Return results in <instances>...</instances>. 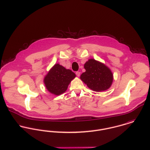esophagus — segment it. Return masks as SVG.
<instances>
[{
	"label": "esophagus",
	"mask_w": 150,
	"mask_h": 150,
	"mask_svg": "<svg viewBox=\"0 0 150 150\" xmlns=\"http://www.w3.org/2000/svg\"><path fill=\"white\" fill-rule=\"evenodd\" d=\"M76 76H77V77H80V72L77 71V72L76 73Z\"/></svg>",
	"instance_id": "esophagus-1"
}]
</instances>
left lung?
I'll use <instances>...</instances> for the list:
<instances>
[{"mask_svg":"<svg viewBox=\"0 0 150 150\" xmlns=\"http://www.w3.org/2000/svg\"><path fill=\"white\" fill-rule=\"evenodd\" d=\"M86 71L80 76V79L87 87L94 91L108 89L113 81L111 70L104 64L93 59H89L84 66Z\"/></svg>","mask_w":150,"mask_h":150,"instance_id":"left-lung-1","label":"left lung"}]
</instances>
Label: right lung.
<instances>
[{"label":"right lung","mask_w":150,"mask_h":150,"mask_svg":"<svg viewBox=\"0 0 150 150\" xmlns=\"http://www.w3.org/2000/svg\"><path fill=\"white\" fill-rule=\"evenodd\" d=\"M76 77L71 70L59 64H55L45 77L44 83L47 90L56 96L64 93L71 81Z\"/></svg>","instance_id":"1"}]
</instances>
